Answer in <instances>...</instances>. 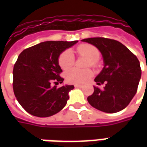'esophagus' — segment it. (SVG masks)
<instances>
[{
  "label": "esophagus",
  "mask_w": 147,
  "mask_h": 147,
  "mask_svg": "<svg viewBox=\"0 0 147 147\" xmlns=\"http://www.w3.org/2000/svg\"><path fill=\"white\" fill-rule=\"evenodd\" d=\"M75 87H76V88H81V87H83V86H82V85H80V84H76V85H75Z\"/></svg>",
  "instance_id": "esophagus-1"
}]
</instances>
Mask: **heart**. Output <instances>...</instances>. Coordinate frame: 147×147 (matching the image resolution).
Here are the masks:
<instances>
[{
  "mask_svg": "<svg viewBox=\"0 0 147 147\" xmlns=\"http://www.w3.org/2000/svg\"><path fill=\"white\" fill-rule=\"evenodd\" d=\"M77 52L80 56L89 59L87 65L95 66L97 60L100 57V52L95 46L90 44L80 45L77 48ZM75 63L74 54L70 49L64 51L59 57V64L63 70H67L73 66ZM92 71L90 69L81 70L78 68H72L65 73V78L67 82L71 83H83L92 76Z\"/></svg>",
  "mask_w": 147,
  "mask_h": 147,
  "instance_id": "1",
  "label": "heart"
}]
</instances>
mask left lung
Segmentation results:
<instances>
[{
    "mask_svg": "<svg viewBox=\"0 0 147 147\" xmlns=\"http://www.w3.org/2000/svg\"><path fill=\"white\" fill-rule=\"evenodd\" d=\"M82 42L94 45L102 53L104 62V67L94 81L97 85L104 83L105 86L100 89L94 86L93 94L87 98L90 105L108 113L123 110L134 98L141 79L138 58L116 40L89 38Z\"/></svg>",
    "mask_w": 147,
    "mask_h": 147,
    "instance_id": "left-lung-1",
    "label": "left lung"
}]
</instances>
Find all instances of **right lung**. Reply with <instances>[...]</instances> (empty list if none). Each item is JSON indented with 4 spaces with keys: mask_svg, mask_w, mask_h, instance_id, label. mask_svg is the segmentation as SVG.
Here are the masks:
<instances>
[{
    "mask_svg": "<svg viewBox=\"0 0 147 147\" xmlns=\"http://www.w3.org/2000/svg\"><path fill=\"white\" fill-rule=\"evenodd\" d=\"M78 41H47L24 49L13 68V90L21 106L33 116L51 117L67 104L73 85L62 83L59 57Z\"/></svg>",
    "mask_w": 147,
    "mask_h": 147,
    "instance_id": "1",
    "label": "right lung"
}]
</instances>
